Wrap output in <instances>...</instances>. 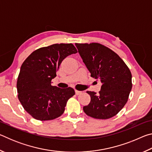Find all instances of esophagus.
I'll use <instances>...</instances> for the list:
<instances>
[{
	"mask_svg": "<svg viewBox=\"0 0 152 152\" xmlns=\"http://www.w3.org/2000/svg\"><path fill=\"white\" fill-rule=\"evenodd\" d=\"M75 92H76V95H79V94H80L82 93V92H81V91H77V90H76V91H75Z\"/></svg>",
	"mask_w": 152,
	"mask_h": 152,
	"instance_id": "34e87169",
	"label": "esophagus"
}]
</instances>
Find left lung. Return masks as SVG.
Returning a JSON list of instances; mask_svg holds the SVG:
<instances>
[{
	"label": "left lung",
	"instance_id": "1",
	"mask_svg": "<svg viewBox=\"0 0 152 152\" xmlns=\"http://www.w3.org/2000/svg\"><path fill=\"white\" fill-rule=\"evenodd\" d=\"M91 76L99 79L101 91H87L90 103L83 107L89 117L107 119L116 115L129 99L132 88V73L116 53L99 43H75Z\"/></svg>",
	"mask_w": 152,
	"mask_h": 152
}]
</instances>
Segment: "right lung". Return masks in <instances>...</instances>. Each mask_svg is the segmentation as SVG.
I'll return each instance as SVG.
<instances>
[{
    "label": "right lung",
    "instance_id": "1",
    "mask_svg": "<svg viewBox=\"0 0 152 152\" xmlns=\"http://www.w3.org/2000/svg\"><path fill=\"white\" fill-rule=\"evenodd\" d=\"M76 53L72 43H56L37 49L23 61L17 82L18 99L34 119L53 120L64 113L75 91L71 87L51 86V80L56 76L61 61Z\"/></svg>",
    "mask_w": 152,
    "mask_h": 152
}]
</instances>
